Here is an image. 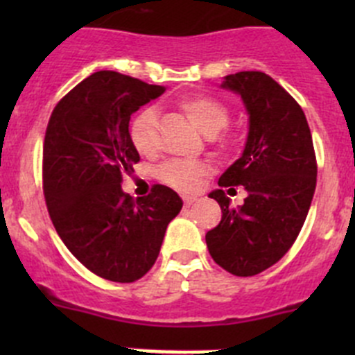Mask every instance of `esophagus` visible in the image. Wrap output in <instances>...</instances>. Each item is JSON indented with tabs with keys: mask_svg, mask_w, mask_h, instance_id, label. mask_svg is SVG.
<instances>
[{
	"mask_svg": "<svg viewBox=\"0 0 355 355\" xmlns=\"http://www.w3.org/2000/svg\"><path fill=\"white\" fill-rule=\"evenodd\" d=\"M192 202H196V198H192V196H184V204H185V206H191Z\"/></svg>",
	"mask_w": 355,
	"mask_h": 355,
	"instance_id": "esophagus-1",
	"label": "esophagus"
}]
</instances>
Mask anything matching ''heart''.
<instances>
[{"label":"heart","mask_w":355,"mask_h":355,"mask_svg":"<svg viewBox=\"0 0 355 355\" xmlns=\"http://www.w3.org/2000/svg\"><path fill=\"white\" fill-rule=\"evenodd\" d=\"M189 120L206 137H214L228 123V111L220 101L207 96H191L180 103ZM156 114L153 110H144L134 118L130 125V141L141 155H151L156 149ZM207 173V166L199 161L171 159L157 170V177L177 191H194L200 177Z\"/></svg>","instance_id":"obj_1"}]
</instances>
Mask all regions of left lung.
<instances>
[{"label":"left lung","mask_w":355,"mask_h":355,"mask_svg":"<svg viewBox=\"0 0 355 355\" xmlns=\"http://www.w3.org/2000/svg\"><path fill=\"white\" fill-rule=\"evenodd\" d=\"M221 89L241 96L249 130L242 156L218 185H242L247 198L232 207L223 189L209 192L221 221L207 232L206 244L228 273L252 277L278 263L295 242L316 189V156L302 108L270 75L239 71L223 77Z\"/></svg>","instance_id":"left-lung-1"}]
</instances>
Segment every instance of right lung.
I'll list each match as a JSON object with an SVG mask.
<instances>
[{
	"instance_id": "obj_1",
	"label": "right lung",
	"mask_w": 355,
	"mask_h": 355,
	"mask_svg": "<svg viewBox=\"0 0 355 355\" xmlns=\"http://www.w3.org/2000/svg\"><path fill=\"white\" fill-rule=\"evenodd\" d=\"M166 89L101 70L56 105L46 128L42 182L49 216L63 244L87 270L118 284L144 277L156 263L182 199L166 185L132 199L121 189L139 153L128 121Z\"/></svg>"
}]
</instances>
